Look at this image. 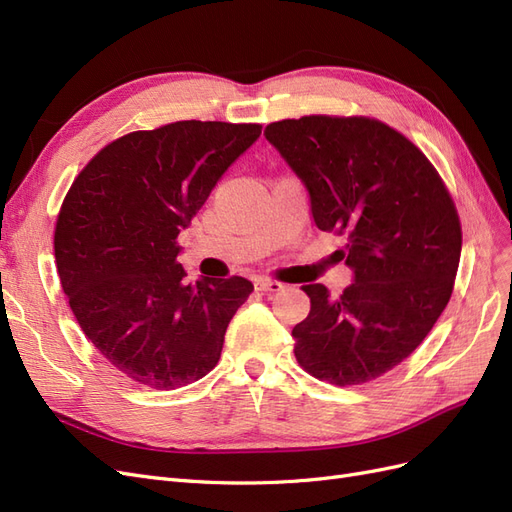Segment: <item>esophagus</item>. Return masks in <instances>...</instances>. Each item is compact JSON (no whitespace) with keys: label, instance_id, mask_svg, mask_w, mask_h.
Instances as JSON below:
<instances>
[{"label":"esophagus","instance_id":"obj_1","mask_svg":"<svg viewBox=\"0 0 512 512\" xmlns=\"http://www.w3.org/2000/svg\"><path fill=\"white\" fill-rule=\"evenodd\" d=\"M256 288L260 292H280L284 288V284L277 280H271V277H260V280H256Z\"/></svg>","mask_w":512,"mask_h":512}]
</instances>
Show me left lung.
<instances>
[{"instance_id":"obj_1","label":"left lung","mask_w":512,"mask_h":512,"mask_svg":"<svg viewBox=\"0 0 512 512\" xmlns=\"http://www.w3.org/2000/svg\"><path fill=\"white\" fill-rule=\"evenodd\" d=\"M309 192L314 222L346 235L339 260L354 284L331 299L301 290L312 309L292 329L294 356L318 380H376L421 346L453 294L461 222L425 153L371 117L305 115L265 128Z\"/></svg>"}]
</instances>
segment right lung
<instances>
[{"label":"right lung","instance_id":"right-lung-1","mask_svg":"<svg viewBox=\"0 0 512 512\" xmlns=\"http://www.w3.org/2000/svg\"><path fill=\"white\" fill-rule=\"evenodd\" d=\"M260 123L175 121L108 143L70 185L55 262L76 322L121 374L158 391L218 365L245 277L185 280L179 232L260 136Z\"/></svg>","mask_w":512,"mask_h":512}]
</instances>
